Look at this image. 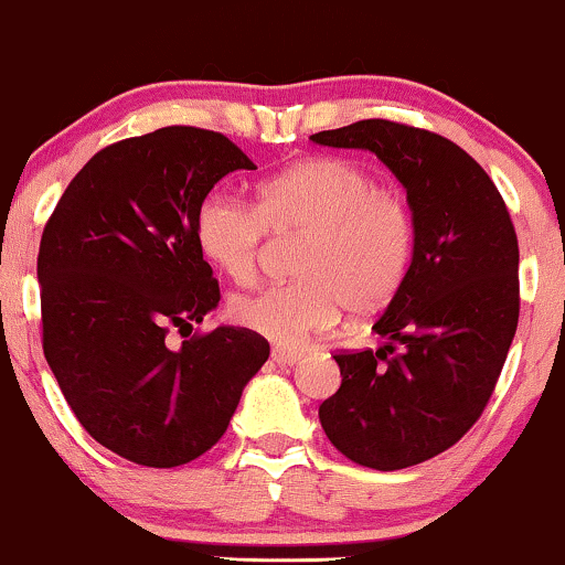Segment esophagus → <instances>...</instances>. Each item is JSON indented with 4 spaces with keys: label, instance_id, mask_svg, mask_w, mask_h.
<instances>
[{
    "label": "esophagus",
    "instance_id": "esophagus-1",
    "mask_svg": "<svg viewBox=\"0 0 565 565\" xmlns=\"http://www.w3.org/2000/svg\"><path fill=\"white\" fill-rule=\"evenodd\" d=\"M273 360L280 362V365H296V362H300V352L280 350V347H275V350H273Z\"/></svg>",
    "mask_w": 565,
    "mask_h": 565
}]
</instances>
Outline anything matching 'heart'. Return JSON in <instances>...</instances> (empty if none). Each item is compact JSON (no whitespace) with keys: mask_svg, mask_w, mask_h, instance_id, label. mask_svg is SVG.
I'll use <instances>...</instances> for the list:
<instances>
[{"mask_svg":"<svg viewBox=\"0 0 565 565\" xmlns=\"http://www.w3.org/2000/svg\"><path fill=\"white\" fill-rule=\"evenodd\" d=\"M269 236L300 238L290 265L296 280L236 296L228 313L269 342L298 347L337 327L342 308L370 319L398 296L416 221L404 192L344 157L296 161L262 184L257 205L215 190L198 207L200 252L228 280H254Z\"/></svg>","mask_w":565,"mask_h":565,"instance_id":"b5f03b06","label":"heart"}]
</instances>
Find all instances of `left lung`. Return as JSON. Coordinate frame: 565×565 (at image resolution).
<instances>
[{
  "label": "left lung",
  "instance_id": "obj_1",
  "mask_svg": "<svg viewBox=\"0 0 565 565\" xmlns=\"http://www.w3.org/2000/svg\"><path fill=\"white\" fill-rule=\"evenodd\" d=\"M373 151L406 188L416 244L375 321L381 350H337L342 385L319 406L347 460L401 470L450 450L481 419L520 321V246L486 169L450 138L370 118L313 134Z\"/></svg>",
  "mask_w": 565,
  "mask_h": 565
}]
</instances>
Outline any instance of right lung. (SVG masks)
<instances>
[{"instance_id":"obj_1","label":"right lung","mask_w":565,"mask_h":565,"mask_svg":"<svg viewBox=\"0 0 565 565\" xmlns=\"http://www.w3.org/2000/svg\"><path fill=\"white\" fill-rule=\"evenodd\" d=\"M252 159L215 130L167 126L97 151L53 207L38 252L43 352L99 445L174 468L223 437L269 344L200 331L221 288L195 238L213 184ZM177 330L182 345L168 342Z\"/></svg>"}]
</instances>
